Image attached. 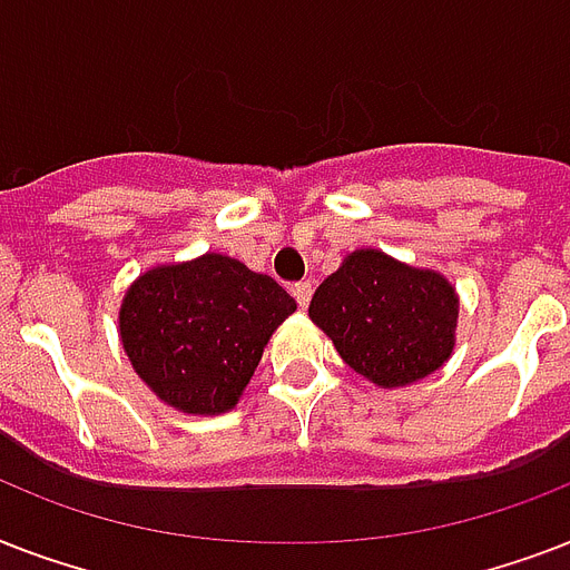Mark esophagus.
<instances>
[{
    "label": "esophagus",
    "mask_w": 570,
    "mask_h": 570,
    "mask_svg": "<svg viewBox=\"0 0 570 570\" xmlns=\"http://www.w3.org/2000/svg\"><path fill=\"white\" fill-rule=\"evenodd\" d=\"M293 295H295V302H298V307H307L311 304V295H313V284L311 281H302V284H295L293 286Z\"/></svg>",
    "instance_id": "esophagus-1"
}]
</instances>
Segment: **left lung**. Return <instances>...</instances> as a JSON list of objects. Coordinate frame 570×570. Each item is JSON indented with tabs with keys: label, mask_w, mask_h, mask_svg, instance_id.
Segmentation results:
<instances>
[{
	"label": "left lung",
	"mask_w": 570,
	"mask_h": 570,
	"mask_svg": "<svg viewBox=\"0 0 570 570\" xmlns=\"http://www.w3.org/2000/svg\"><path fill=\"white\" fill-rule=\"evenodd\" d=\"M311 320L355 373L379 387H405L450 361L459 295L432 268L361 248L313 293Z\"/></svg>",
	"instance_id": "1"
}]
</instances>
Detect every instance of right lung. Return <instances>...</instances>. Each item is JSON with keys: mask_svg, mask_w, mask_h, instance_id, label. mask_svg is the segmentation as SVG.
I'll return each instance as SVG.
<instances>
[{"mask_svg": "<svg viewBox=\"0 0 570 570\" xmlns=\"http://www.w3.org/2000/svg\"><path fill=\"white\" fill-rule=\"evenodd\" d=\"M295 298L268 275L224 254L156 266L120 304L129 364L183 414H224L239 402Z\"/></svg>", "mask_w": 570, "mask_h": 570, "instance_id": "right-lung-1", "label": "right lung"}]
</instances>
